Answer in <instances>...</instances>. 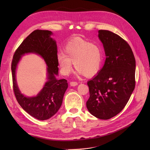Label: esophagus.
Returning a JSON list of instances; mask_svg holds the SVG:
<instances>
[{
  "label": "esophagus",
  "instance_id": "34e87169",
  "mask_svg": "<svg viewBox=\"0 0 150 150\" xmlns=\"http://www.w3.org/2000/svg\"><path fill=\"white\" fill-rule=\"evenodd\" d=\"M69 84H70V86H77L78 84V83L77 82L71 81V82H70Z\"/></svg>",
  "mask_w": 150,
  "mask_h": 150
}]
</instances>
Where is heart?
Instances as JSON below:
<instances>
[{
	"mask_svg": "<svg viewBox=\"0 0 150 150\" xmlns=\"http://www.w3.org/2000/svg\"><path fill=\"white\" fill-rule=\"evenodd\" d=\"M57 62L64 75H68L73 69V62L79 75L91 77L97 75L103 65V51L100 44L91 42L81 37H75L67 42L64 53L57 54Z\"/></svg>",
	"mask_w": 150,
	"mask_h": 150,
	"instance_id": "obj_1",
	"label": "heart"
}]
</instances>
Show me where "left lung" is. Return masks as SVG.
<instances>
[{
	"label": "left lung",
	"instance_id": "8db88e82",
	"mask_svg": "<svg viewBox=\"0 0 150 150\" xmlns=\"http://www.w3.org/2000/svg\"><path fill=\"white\" fill-rule=\"evenodd\" d=\"M106 58L100 72L88 82L86 107L100 119H110L125 107L135 86V59L131 47L119 35L98 31Z\"/></svg>",
	"mask_w": 150,
	"mask_h": 150
}]
</instances>
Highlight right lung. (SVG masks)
Masks as SVG:
<instances>
[{
  "label": "right lung",
  "mask_w": 150,
  "mask_h": 150,
  "mask_svg": "<svg viewBox=\"0 0 150 150\" xmlns=\"http://www.w3.org/2000/svg\"><path fill=\"white\" fill-rule=\"evenodd\" d=\"M48 30H36L30 33L16 50L11 62L13 88L20 106L31 116L40 120L50 119L55 115L62 103L65 91L68 88L66 79H57L59 68L57 62V46ZM34 52L40 55L48 66V81L36 97L27 98L22 95L18 88L15 78L17 64L25 53Z\"/></svg>",
  "instance_id": "right-lung-1"
}]
</instances>
